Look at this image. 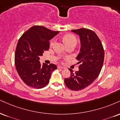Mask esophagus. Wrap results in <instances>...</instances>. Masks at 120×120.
Wrapping results in <instances>:
<instances>
[{
    "instance_id": "obj_1",
    "label": "esophagus",
    "mask_w": 120,
    "mask_h": 120,
    "mask_svg": "<svg viewBox=\"0 0 120 120\" xmlns=\"http://www.w3.org/2000/svg\"><path fill=\"white\" fill-rule=\"evenodd\" d=\"M57 68H58L59 69H65L64 67H63V66H57Z\"/></svg>"
}]
</instances>
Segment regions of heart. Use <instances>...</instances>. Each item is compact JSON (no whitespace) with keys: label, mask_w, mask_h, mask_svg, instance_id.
<instances>
[{"label":"heart","mask_w":120,"mask_h":120,"mask_svg":"<svg viewBox=\"0 0 120 120\" xmlns=\"http://www.w3.org/2000/svg\"><path fill=\"white\" fill-rule=\"evenodd\" d=\"M63 41L66 45H69L71 44H76L77 42V40L76 38L74 35H73V34H66L63 37ZM55 42V39H52L50 41V45L52 46L54 44Z\"/></svg>","instance_id":"obj_1"}]
</instances>
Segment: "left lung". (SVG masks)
<instances>
[{
	"instance_id": "obj_1",
	"label": "left lung",
	"mask_w": 120,
	"mask_h": 120,
	"mask_svg": "<svg viewBox=\"0 0 120 120\" xmlns=\"http://www.w3.org/2000/svg\"><path fill=\"white\" fill-rule=\"evenodd\" d=\"M79 36L80 52L76 59L79 61L78 71L74 73L69 68L70 76L64 79L66 86L74 91L87 87L99 75L103 66L105 52L100 39L92 30L80 28L71 30Z\"/></svg>"
}]
</instances>
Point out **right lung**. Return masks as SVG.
<instances>
[{
  "label": "right lung",
  "mask_w": 120,
  "mask_h": 120,
  "mask_svg": "<svg viewBox=\"0 0 120 120\" xmlns=\"http://www.w3.org/2000/svg\"><path fill=\"white\" fill-rule=\"evenodd\" d=\"M45 27L34 26L19 39L15 52V68L26 84L40 89L49 82L51 74L57 66L54 64L41 65L39 60L45 51H48L49 40L59 34Z\"/></svg>",
  "instance_id": "1"
}]
</instances>
